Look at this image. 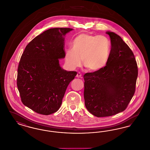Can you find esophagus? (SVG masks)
<instances>
[{
  "label": "esophagus",
  "instance_id": "34e87169",
  "mask_svg": "<svg viewBox=\"0 0 150 150\" xmlns=\"http://www.w3.org/2000/svg\"><path fill=\"white\" fill-rule=\"evenodd\" d=\"M81 76H82V75H81V74L80 72H78L77 73V75H76V77L77 78H81Z\"/></svg>",
  "mask_w": 150,
  "mask_h": 150
}]
</instances>
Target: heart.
<instances>
[{
  "label": "heart",
  "instance_id": "b5f03b06",
  "mask_svg": "<svg viewBox=\"0 0 150 150\" xmlns=\"http://www.w3.org/2000/svg\"><path fill=\"white\" fill-rule=\"evenodd\" d=\"M111 45L108 37L103 35L81 33L71 43V49L66 50L65 62L74 70L83 64L89 70L96 71L106 65L110 55Z\"/></svg>",
  "mask_w": 150,
  "mask_h": 150
}]
</instances>
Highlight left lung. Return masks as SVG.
<instances>
[{"label":"left lung","mask_w":150,"mask_h":150,"mask_svg":"<svg viewBox=\"0 0 150 150\" xmlns=\"http://www.w3.org/2000/svg\"><path fill=\"white\" fill-rule=\"evenodd\" d=\"M111 50L106 66L84 75L85 105L97 117L126 109L136 90L138 67L131 48L114 32H107Z\"/></svg>","instance_id":"obj_1"}]
</instances>
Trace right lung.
<instances>
[{
    "label": "right lung",
    "mask_w": 150,
    "mask_h": 150,
    "mask_svg": "<svg viewBox=\"0 0 150 150\" xmlns=\"http://www.w3.org/2000/svg\"><path fill=\"white\" fill-rule=\"evenodd\" d=\"M73 29L54 28L43 32L25 47L18 67L17 84L21 101L38 114L57 112L67 86L76 75L59 65L65 57L64 36Z\"/></svg>",
    "instance_id": "1"
}]
</instances>
